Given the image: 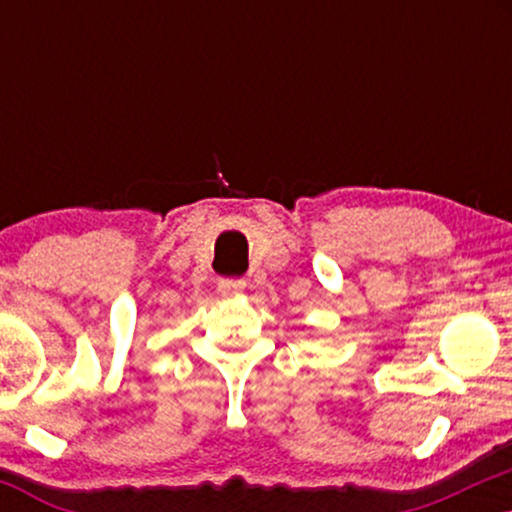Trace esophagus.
Instances as JSON below:
<instances>
[{
	"label": "esophagus",
	"mask_w": 512,
	"mask_h": 512,
	"mask_svg": "<svg viewBox=\"0 0 512 512\" xmlns=\"http://www.w3.org/2000/svg\"><path fill=\"white\" fill-rule=\"evenodd\" d=\"M244 289H247L244 279H219V291L226 293V296H235V293H242Z\"/></svg>",
	"instance_id": "34e87169"
}]
</instances>
